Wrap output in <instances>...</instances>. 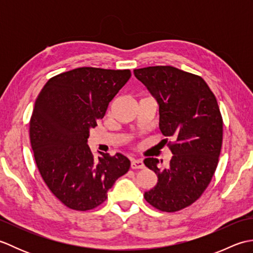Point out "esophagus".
Here are the masks:
<instances>
[{
	"instance_id": "1",
	"label": "esophagus",
	"mask_w": 253,
	"mask_h": 253,
	"mask_svg": "<svg viewBox=\"0 0 253 253\" xmlns=\"http://www.w3.org/2000/svg\"><path fill=\"white\" fill-rule=\"evenodd\" d=\"M130 168L133 169H143L144 164L143 161L141 159H132L130 162Z\"/></svg>"
}]
</instances>
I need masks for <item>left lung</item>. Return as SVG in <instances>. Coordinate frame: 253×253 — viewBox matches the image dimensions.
<instances>
[{
	"mask_svg": "<svg viewBox=\"0 0 253 253\" xmlns=\"http://www.w3.org/2000/svg\"><path fill=\"white\" fill-rule=\"evenodd\" d=\"M159 104V128L173 139L169 164L144 159L158 176L144 199L164 212L190 206L209 186L218 163L223 121L215 95L204 80L173 66H150L133 71Z\"/></svg>",
	"mask_w": 253,
	"mask_h": 253,
	"instance_id": "8db88e82",
	"label": "left lung"
}]
</instances>
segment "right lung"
Returning <instances> with one entry per match:
<instances>
[{"instance_id": "obj_1", "label": "right lung", "mask_w": 253, "mask_h": 253, "mask_svg": "<svg viewBox=\"0 0 253 253\" xmlns=\"http://www.w3.org/2000/svg\"><path fill=\"white\" fill-rule=\"evenodd\" d=\"M131 77L129 69L80 67L51 78L38 95L30 120L36 164L58 200L77 211L103 203L130 161L121 153L94 155L88 146L91 128Z\"/></svg>"}]
</instances>
